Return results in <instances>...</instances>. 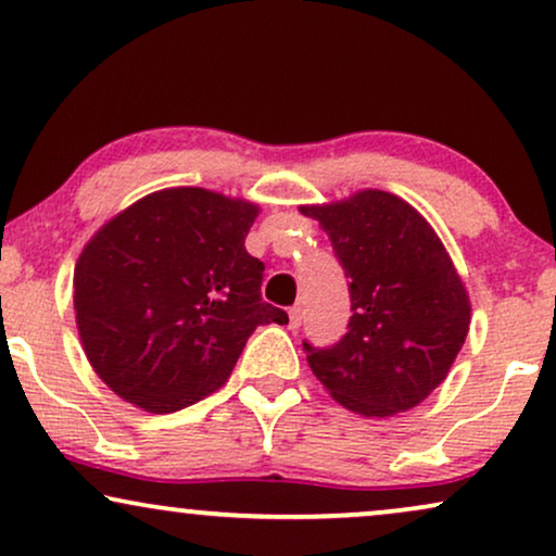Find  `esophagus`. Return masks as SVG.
Wrapping results in <instances>:
<instances>
[{"mask_svg":"<svg viewBox=\"0 0 556 556\" xmlns=\"http://www.w3.org/2000/svg\"><path fill=\"white\" fill-rule=\"evenodd\" d=\"M301 316H304V312H301V306H293L291 312H288V329H299L301 327Z\"/></svg>","mask_w":556,"mask_h":556,"instance_id":"1","label":"esophagus"}]
</instances>
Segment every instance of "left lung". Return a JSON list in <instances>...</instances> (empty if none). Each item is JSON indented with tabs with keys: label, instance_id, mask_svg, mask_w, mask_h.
I'll list each match as a JSON object with an SVG mask.
<instances>
[{
	"label": "left lung",
	"instance_id": "left-lung-1",
	"mask_svg": "<svg viewBox=\"0 0 556 556\" xmlns=\"http://www.w3.org/2000/svg\"><path fill=\"white\" fill-rule=\"evenodd\" d=\"M299 212L319 222L350 278L348 334L331 350L304 344L324 391L367 419L419 406L470 331V293L444 242L408 201L380 189Z\"/></svg>",
	"mask_w": 556,
	"mask_h": 556
}]
</instances>
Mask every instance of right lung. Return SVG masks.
I'll use <instances>...</instances> for the list:
<instances>
[{"instance_id": "add662e5", "label": "right lung", "mask_w": 556, "mask_h": 556, "mask_svg": "<svg viewBox=\"0 0 556 556\" xmlns=\"http://www.w3.org/2000/svg\"><path fill=\"white\" fill-rule=\"evenodd\" d=\"M255 201L199 186L153 191L84 244L74 268L81 348L104 386L148 414L219 391L261 324L265 265L244 250Z\"/></svg>"}]
</instances>
